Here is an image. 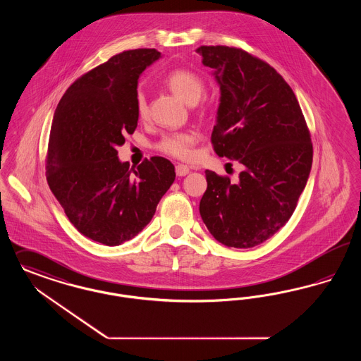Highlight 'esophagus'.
<instances>
[{
	"mask_svg": "<svg viewBox=\"0 0 361 361\" xmlns=\"http://www.w3.org/2000/svg\"><path fill=\"white\" fill-rule=\"evenodd\" d=\"M188 173H189V168H188L187 165H184V164L176 165V174H177L178 177L187 176Z\"/></svg>",
	"mask_w": 361,
	"mask_h": 361,
	"instance_id": "1",
	"label": "esophagus"
}]
</instances>
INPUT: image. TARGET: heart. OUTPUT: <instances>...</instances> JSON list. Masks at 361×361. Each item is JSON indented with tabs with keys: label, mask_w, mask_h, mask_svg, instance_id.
<instances>
[{
	"label": "heart",
	"mask_w": 361,
	"mask_h": 361,
	"mask_svg": "<svg viewBox=\"0 0 361 361\" xmlns=\"http://www.w3.org/2000/svg\"><path fill=\"white\" fill-rule=\"evenodd\" d=\"M165 85L176 97L193 104L200 99L204 91V82L197 73L188 70H174L165 78ZM137 114L144 118L147 114V102L144 92H138L135 97ZM196 142V134L192 131H178L165 134L159 140L156 147L161 153L174 159H187L192 156V147Z\"/></svg>",
	"instance_id": "obj_1"
}]
</instances>
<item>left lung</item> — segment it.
Listing matches in <instances>:
<instances>
[{"mask_svg": "<svg viewBox=\"0 0 361 361\" xmlns=\"http://www.w3.org/2000/svg\"><path fill=\"white\" fill-rule=\"evenodd\" d=\"M196 52L220 87L214 149L245 166L236 184L205 172L200 215L221 245L251 248L293 215L312 169L310 134L291 87L271 66L233 47Z\"/></svg>", "mask_w": 361, "mask_h": 361, "instance_id": "left-lung-1", "label": "left lung"}]
</instances>
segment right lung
<instances>
[{"label":"right lung","instance_id":"1","mask_svg":"<svg viewBox=\"0 0 361 361\" xmlns=\"http://www.w3.org/2000/svg\"><path fill=\"white\" fill-rule=\"evenodd\" d=\"M159 58L140 48L109 59L68 87L54 116L48 185L73 227L102 245H122L142 231L173 184L169 159L130 168L116 152L137 128L138 79Z\"/></svg>","mask_w":361,"mask_h":361}]
</instances>
